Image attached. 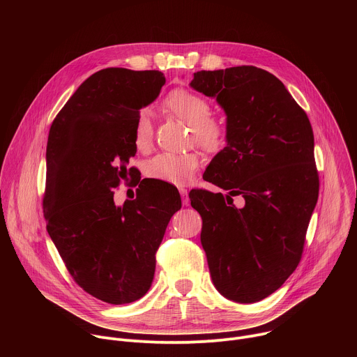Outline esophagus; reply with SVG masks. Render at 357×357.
Listing matches in <instances>:
<instances>
[{"label": "esophagus", "instance_id": "obj_1", "mask_svg": "<svg viewBox=\"0 0 357 357\" xmlns=\"http://www.w3.org/2000/svg\"><path fill=\"white\" fill-rule=\"evenodd\" d=\"M179 193H181V197H182V205H183V206H188V205H189V195H188V189L181 188V189H179Z\"/></svg>", "mask_w": 357, "mask_h": 357}]
</instances>
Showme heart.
<instances>
[{"mask_svg": "<svg viewBox=\"0 0 357 357\" xmlns=\"http://www.w3.org/2000/svg\"><path fill=\"white\" fill-rule=\"evenodd\" d=\"M162 110L169 116L186 123L190 128V141L203 151L215 154L223 149L227 141L226 123L212 114L211 101L185 87L174 89L162 101ZM154 128L146 112H141L132 128L134 146L145 152L152 145ZM200 157L197 152L190 151L185 154H158L151 158L145 165V175L168 185H188L197 168Z\"/></svg>", "mask_w": 357, "mask_h": 357, "instance_id": "1", "label": "heart"}]
</instances>
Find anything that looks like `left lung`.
Segmentation results:
<instances>
[{
	"label": "left lung",
	"instance_id": "left-lung-1",
	"mask_svg": "<svg viewBox=\"0 0 357 357\" xmlns=\"http://www.w3.org/2000/svg\"><path fill=\"white\" fill-rule=\"evenodd\" d=\"M190 86L216 97L227 146L203 179L229 190L189 193L216 289L240 303L261 301L298 267L319 193L310 119L282 82L256 66L193 73ZM241 194L245 206L232 205Z\"/></svg>",
	"mask_w": 357,
	"mask_h": 357
}]
</instances>
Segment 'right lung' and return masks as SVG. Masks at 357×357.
<instances>
[{"label":"right lung","mask_w":357,"mask_h":357,"mask_svg":"<svg viewBox=\"0 0 357 357\" xmlns=\"http://www.w3.org/2000/svg\"><path fill=\"white\" fill-rule=\"evenodd\" d=\"M164 84L160 70H98L79 86L49 130L46 230L75 282L113 305L146 294L157 250L181 209L178 190L167 195L141 178L135 199L114 205V189L135 178V168H128L137 152L134 121Z\"/></svg>","instance_id":"obj_1"}]
</instances>
